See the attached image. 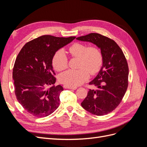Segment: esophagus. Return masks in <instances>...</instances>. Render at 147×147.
<instances>
[{
    "label": "esophagus",
    "mask_w": 147,
    "mask_h": 147,
    "mask_svg": "<svg viewBox=\"0 0 147 147\" xmlns=\"http://www.w3.org/2000/svg\"><path fill=\"white\" fill-rule=\"evenodd\" d=\"M63 87L65 89H70V90H76V89L77 88V87H70V86H68L67 85H64Z\"/></svg>",
    "instance_id": "34e87169"
}]
</instances>
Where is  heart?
Returning a JSON list of instances; mask_svg holds the SVG:
<instances>
[{
    "label": "heart",
    "instance_id": "heart-1",
    "mask_svg": "<svg viewBox=\"0 0 147 147\" xmlns=\"http://www.w3.org/2000/svg\"><path fill=\"white\" fill-rule=\"evenodd\" d=\"M73 57L78 58L77 70H69L60 75L59 81L70 87H76L86 81L91 75L98 73L103 64V55L100 49L95 46L75 42L69 48ZM53 65L57 71H63L69 66V59L64 51L60 49L53 57Z\"/></svg>",
    "mask_w": 147,
    "mask_h": 147
}]
</instances>
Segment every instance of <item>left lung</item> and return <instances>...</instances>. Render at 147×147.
I'll return each mask as SVG.
<instances>
[{
  "instance_id": "8db88e82",
  "label": "left lung",
  "mask_w": 147,
  "mask_h": 147,
  "mask_svg": "<svg viewBox=\"0 0 147 147\" xmlns=\"http://www.w3.org/2000/svg\"><path fill=\"white\" fill-rule=\"evenodd\" d=\"M77 39L95 44L103 55L101 69L96 77L89 83L97 89L89 90L81 104L88 112L103 116L117 107L126 92L129 75L126 59L118 44L104 35L91 33Z\"/></svg>"
}]
</instances>
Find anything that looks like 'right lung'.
<instances>
[{
	"mask_svg": "<svg viewBox=\"0 0 147 147\" xmlns=\"http://www.w3.org/2000/svg\"><path fill=\"white\" fill-rule=\"evenodd\" d=\"M75 38L42 35L26 43L18 55L13 69L15 93L19 103L33 116L47 117L58 108L64 89L54 85L53 57Z\"/></svg>",
	"mask_w": 147,
	"mask_h": 147,
	"instance_id": "1",
	"label": "right lung"
}]
</instances>
